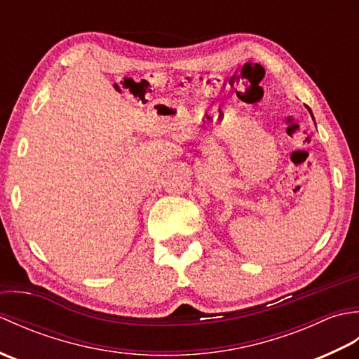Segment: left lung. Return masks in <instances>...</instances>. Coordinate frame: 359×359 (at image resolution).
<instances>
[{"mask_svg": "<svg viewBox=\"0 0 359 359\" xmlns=\"http://www.w3.org/2000/svg\"><path fill=\"white\" fill-rule=\"evenodd\" d=\"M307 109H309V111H310V108H309V106H307ZM310 114H311V111H310ZM311 116H313V114H311Z\"/></svg>", "mask_w": 359, "mask_h": 359, "instance_id": "obj_1", "label": "left lung"}]
</instances>
